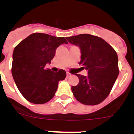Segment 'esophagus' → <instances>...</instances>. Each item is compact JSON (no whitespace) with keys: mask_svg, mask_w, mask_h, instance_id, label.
<instances>
[{"mask_svg":"<svg viewBox=\"0 0 134 134\" xmlns=\"http://www.w3.org/2000/svg\"><path fill=\"white\" fill-rule=\"evenodd\" d=\"M71 75H72V74H71L70 73L66 72V76H67V77H70V76H71Z\"/></svg>","mask_w":134,"mask_h":134,"instance_id":"34e87169","label":"esophagus"}]
</instances>
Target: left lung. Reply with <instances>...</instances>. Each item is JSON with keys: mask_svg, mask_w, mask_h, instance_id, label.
<instances>
[{"mask_svg": "<svg viewBox=\"0 0 134 134\" xmlns=\"http://www.w3.org/2000/svg\"><path fill=\"white\" fill-rule=\"evenodd\" d=\"M81 51L79 64L88 70V76L76 74L79 83L71 89L81 103L95 105L108 97L119 75L118 57L115 50L99 37L80 34L66 37Z\"/></svg>", "mask_w": 134, "mask_h": 134, "instance_id": "left-lung-1", "label": "left lung"}]
</instances>
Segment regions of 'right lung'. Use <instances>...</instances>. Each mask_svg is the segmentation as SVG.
Segmentation results:
<instances>
[{
  "instance_id": "add662e5",
  "label": "right lung",
  "mask_w": 134,
  "mask_h": 134,
  "mask_svg": "<svg viewBox=\"0 0 134 134\" xmlns=\"http://www.w3.org/2000/svg\"><path fill=\"white\" fill-rule=\"evenodd\" d=\"M63 43H68L64 37L34 33L15 48L12 75L26 100L43 104L54 97L59 81L64 80L66 73L64 70L54 72L46 65L51 63L56 48Z\"/></svg>"
}]
</instances>
